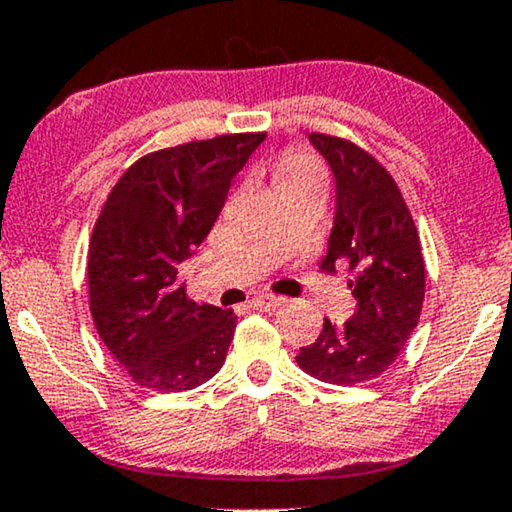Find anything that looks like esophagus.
Returning <instances> with one entry per match:
<instances>
[{"mask_svg": "<svg viewBox=\"0 0 512 512\" xmlns=\"http://www.w3.org/2000/svg\"><path fill=\"white\" fill-rule=\"evenodd\" d=\"M282 303H284L282 296H272V294H258L249 301L251 308L256 310H277Z\"/></svg>", "mask_w": 512, "mask_h": 512, "instance_id": "1", "label": "esophagus"}]
</instances>
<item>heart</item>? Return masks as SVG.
Segmentation results:
<instances>
[{
  "label": "heart",
  "mask_w": 512,
  "mask_h": 512,
  "mask_svg": "<svg viewBox=\"0 0 512 512\" xmlns=\"http://www.w3.org/2000/svg\"><path fill=\"white\" fill-rule=\"evenodd\" d=\"M310 176H320V169H317V164L308 155H303V152H289V155L282 159L280 181H284V178H310Z\"/></svg>",
  "instance_id": "obj_1"
}]
</instances>
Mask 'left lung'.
I'll list each match as a JSON object with an SVG mask.
<instances>
[{
    "mask_svg": "<svg viewBox=\"0 0 512 512\" xmlns=\"http://www.w3.org/2000/svg\"><path fill=\"white\" fill-rule=\"evenodd\" d=\"M308 141L334 176V223L322 270L350 265L355 313L345 324L324 317L322 334L296 355L305 374L353 386L383 374L397 360L421 317L426 294L421 242L393 176L369 152L343 138Z\"/></svg>",
    "mask_w": 512,
    "mask_h": 512,
    "instance_id": "obj_1",
    "label": "left lung"
}]
</instances>
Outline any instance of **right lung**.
I'll use <instances>...</instances> for the list:
<instances>
[{
    "label": "right lung",
    "mask_w": 512,
    "mask_h": 512,
    "mask_svg": "<svg viewBox=\"0 0 512 512\" xmlns=\"http://www.w3.org/2000/svg\"><path fill=\"white\" fill-rule=\"evenodd\" d=\"M263 141L230 134L152 152L112 188L91 235L89 303L105 348L138 386L183 393L223 367L237 317L188 301L178 270Z\"/></svg>",
    "instance_id": "add662e5"
}]
</instances>
